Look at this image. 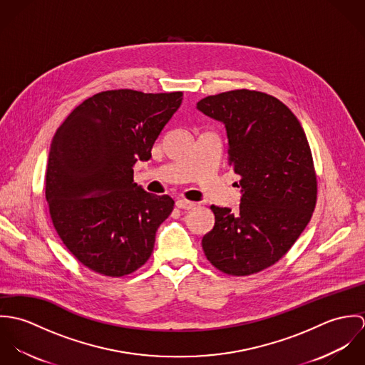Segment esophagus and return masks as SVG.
<instances>
[{
  "mask_svg": "<svg viewBox=\"0 0 365 365\" xmlns=\"http://www.w3.org/2000/svg\"><path fill=\"white\" fill-rule=\"evenodd\" d=\"M175 205H177V208L190 210V209L195 208V207H197V202H191V201H187V200L180 198V200H177V201H175Z\"/></svg>",
  "mask_w": 365,
  "mask_h": 365,
  "instance_id": "34e87169",
  "label": "esophagus"
}]
</instances>
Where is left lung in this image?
I'll return each instance as SVG.
<instances>
[{"label":"left lung","mask_w":365,"mask_h":365,"mask_svg":"<svg viewBox=\"0 0 365 365\" xmlns=\"http://www.w3.org/2000/svg\"><path fill=\"white\" fill-rule=\"evenodd\" d=\"M197 109L225 125L242 188L237 212L210 205L215 225L202 249L222 272H259L292 247L312 217L317 188L307 135L287 105L259 91L209 96Z\"/></svg>","instance_id":"8db88e82"}]
</instances>
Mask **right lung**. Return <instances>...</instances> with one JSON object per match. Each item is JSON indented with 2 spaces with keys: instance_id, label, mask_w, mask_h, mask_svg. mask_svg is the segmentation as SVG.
I'll return each mask as SVG.
<instances>
[{
  "instance_id": "right-lung-1",
  "label": "right lung",
  "mask_w": 365,
  "mask_h": 365,
  "mask_svg": "<svg viewBox=\"0 0 365 365\" xmlns=\"http://www.w3.org/2000/svg\"><path fill=\"white\" fill-rule=\"evenodd\" d=\"M181 103L180 91H104L78 105L54 133L46 171L53 225L90 269L122 277L149 260L174 201L133 182V164L152 157Z\"/></svg>"
}]
</instances>
